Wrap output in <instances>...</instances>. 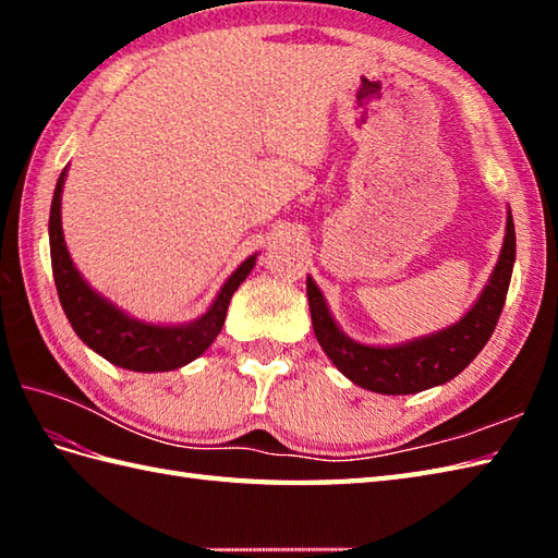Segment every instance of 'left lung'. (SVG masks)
<instances>
[{
    "mask_svg": "<svg viewBox=\"0 0 558 558\" xmlns=\"http://www.w3.org/2000/svg\"><path fill=\"white\" fill-rule=\"evenodd\" d=\"M515 264V228L508 210L506 236L499 260L484 286L477 302L470 306L460 322L436 333L412 338L398 345H364L342 333L330 314L324 292L314 278H306L312 324L318 345L328 360L338 366L352 384L384 396H410L420 390L441 386L458 376L487 345L506 302L511 272Z\"/></svg>",
    "mask_w": 558,
    "mask_h": 558,
    "instance_id": "obj_1",
    "label": "left lung"
}]
</instances>
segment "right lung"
I'll return each mask as SVG.
<instances>
[{
  "label": "right lung",
  "instance_id": "add662e5",
  "mask_svg": "<svg viewBox=\"0 0 558 558\" xmlns=\"http://www.w3.org/2000/svg\"><path fill=\"white\" fill-rule=\"evenodd\" d=\"M66 168L54 186L50 208V256L59 302L74 333L100 357L129 372H172L201 357L218 338L225 314L236 288L256 266V256L244 258L216 294L206 314L189 324H146L129 316L83 280L69 256L62 230V189Z\"/></svg>",
  "mask_w": 558,
  "mask_h": 558
}]
</instances>
